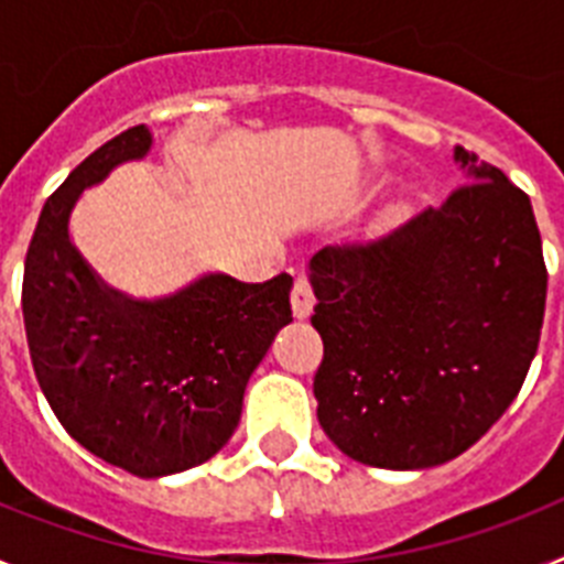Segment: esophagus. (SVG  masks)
Wrapping results in <instances>:
<instances>
[{
	"instance_id": "esophagus-1",
	"label": "esophagus",
	"mask_w": 564,
	"mask_h": 564,
	"mask_svg": "<svg viewBox=\"0 0 564 564\" xmlns=\"http://www.w3.org/2000/svg\"><path fill=\"white\" fill-rule=\"evenodd\" d=\"M291 305H293V316L296 318H307L313 313L316 296H313V288L311 282H307V276H296V282H293Z\"/></svg>"
}]
</instances>
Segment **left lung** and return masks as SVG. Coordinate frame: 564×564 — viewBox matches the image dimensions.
<instances>
[{
    "label": "left lung",
    "mask_w": 564,
    "mask_h": 564,
    "mask_svg": "<svg viewBox=\"0 0 564 564\" xmlns=\"http://www.w3.org/2000/svg\"><path fill=\"white\" fill-rule=\"evenodd\" d=\"M466 177L441 208L313 253L318 423L364 466L417 471L475 446L536 356L547 273L534 208L455 147Z\"/></svg>",
    "instance_id": "left-lung-1"
}]
</instances>
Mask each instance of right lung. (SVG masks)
Wrapping results in <instances>:
<instances>
[{"label": "right lung", "mask_w": 564, "mask_h": 564, "mask_svg": "<svg viewBox=\"0 0 564 564\" xmlns=\"http://www.w3.org/2000/svg\"><path fill=\"white\" fill-rule=\"evenodd\" d=\"M152 129L132 127L69 172L44 203L24 259L22 313L39 387L87 452L134 477L200 466L239 423L251 372L291 325L288 273L239 282L206 271L138 299L107 285L73 242L82 194L143 161Z\"/></svg>", "instance_id": "right-lung-1"}]
</instances>
